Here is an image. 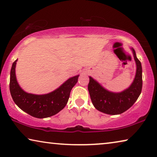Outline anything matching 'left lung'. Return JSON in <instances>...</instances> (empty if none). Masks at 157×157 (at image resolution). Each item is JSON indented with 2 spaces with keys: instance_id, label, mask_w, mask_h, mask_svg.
Returning <instances> with one entry per match:
<instances>
[{
  "instance_id": "8db88e82",
  "label": "left lung",
  "mask_w": 157,
  "mask_h": 157,
  "mask_svg": "<svg viewBox=\"0 0 157 157\" xmlns=\"http://www.w3.org/2000/svg\"><path fill=\"white\" fill-rule=\"evenodd\" d=\"M131 49L136 63V73L132 84L125 90L118 93L110 91L89 76L88 90L91 100L96 110L101 113L112 115L123 113L133 105L140 96L143 86L142 66L135 50Z\"/></svg>"
}]
</instances>
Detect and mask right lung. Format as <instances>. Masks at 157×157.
Listing matches in <instances>:
<instances>
[{
	"label": "right lung",
	"instance_id": "add662e5",
	"mask_svg": "<svg viewBox=\"0 0 157 157\" xmlns=\"http://www.w3.org/2000/svg\"><path fill=\"white\" fill-rule=\"evenodd\" d=\"M17 59L12 63L10 79V91L16 105L21 110L36 118H47L63 110L68 103L71 89L78 82L79 75L72 77L55 90L49 94H29L17 82L15 68Z\"/></svg>",
	"mask_w": 157,
	"mask_h": 157
}]
</instances>
